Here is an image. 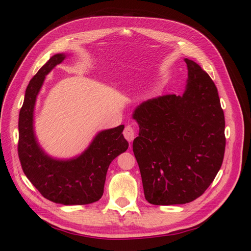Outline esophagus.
<instances>
[{"label":"esophagus","mask_w":251,"mask_h":251,"mask_svg":"<svg viewBox=\"0 0 251 251\" xmlns=\"http://www.w3.org/2000/svg\"><path fill=\"white\" fill-rule=\"evenodd\" d=\"M124 136H125V138H126L128 142H132V141L134 140V138L136 137L135 128H134L132 126L127 125V126L125 127V130H124Z\"/></svg>","instance_id":"1"}]
</instances>
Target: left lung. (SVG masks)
<instances>
[{
  "label": "left lung",
  "instance_id": "8db88e82",
  "mask_svg": "<svg viewBox=\"0 0 251 251\" xmlns=\"http://www.w3.org/2000/svg\"><path fill=\"white\" fill-rule=\"evenodd\" d=\"M188 77L183 95H164L133 112L139 135L133 151L144 197L154 205L185 204L200 197L221 168L225 119L209 75L184 58Z\"/></svg>",
  "mask_w": 251,
  "mask_h": 251
}]
</instances>
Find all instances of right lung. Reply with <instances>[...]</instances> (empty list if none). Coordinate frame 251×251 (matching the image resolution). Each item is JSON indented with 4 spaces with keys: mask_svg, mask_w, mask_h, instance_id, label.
Returning <instances> with one entry per match:
<instances>
[{
    "mask_svg": "<svg viewBox=\"0 0 251 251\" xmlns=\"http://www.w3.org/2000/svg\"><path fill=\"white\" fill-rule=\"evenodd\" d=\"M65 58L64 53L51 56L30 80L19 116L18 151L23 172L43 197L63 205H83L101 198L109 165L128 143L121 125L98 133L74 158H53L42 149L33 126L36 98L46 75Z\"/></svg>",
    "mask_w": 251,
    "mask_h": 251,
    "instance_id": "add662e5",
    "label": "right lung"
}]
</instances>
